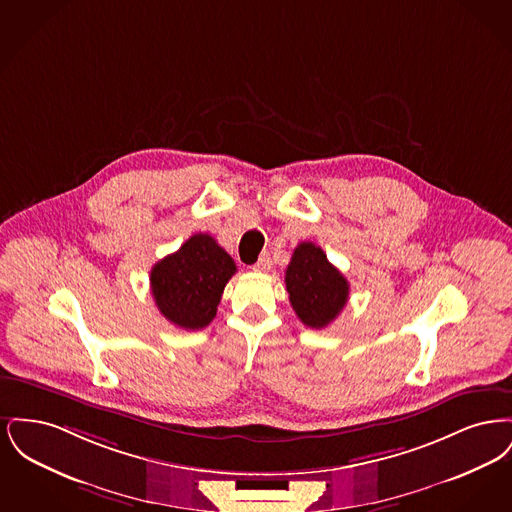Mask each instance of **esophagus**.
I'll list each match as a JSON object with an SVG mask.
<instances>
[{"instance_id": "1", "label": "esophagus", "mask_w": 512, "mask_h": 512, "mask_svg": "<svg viewBox=\"0 0 512 512\" xmlns=\"http://www.w3.org/2000/svg\"><path fill=\"white\" fill-rule=\"evenodd\" d=\"M272 267V261H270V255L268 253H263L261 257H259V261L253 265V270H257V272H268Z\"/></svg>"}]
</instances>
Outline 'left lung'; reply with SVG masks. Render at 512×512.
<instances>
[{"label":"left lung","instance_id":"1","mask_svg":"<svg viewBox=\"0 0 512 512\" xmlns=\"http://www.w3.org/2000/svg\"><path fill=\"white\" fill-rule=\"evenodd\" d=\"M286 290L299 320L320 330L336 320L345 307L349 282L318 245L303 242L295 247L286 268Z\"/></svg>","mask_w":512,"mask_h":512}]
</instances>
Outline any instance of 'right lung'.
<instances>
[{"instance_id": "right-lung-1", "label": "right lung", "mask_w": 512, "mask_h": 512, "mask_svg": "<svg viewBox=\"0 0 512 512\" xmlns=\"http://www.w3.org/2000/svg\"><path fill=\"white\" fill-rule=\"evenodd\" d=\"M234 259L209 234H194L151 268V293L159 313L174 326L201 330L217 315Z\"/></svg>"}]
</instances>
